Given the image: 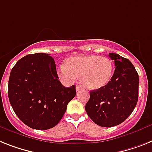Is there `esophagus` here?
Masks as SVG:
<instances>
[{"mask_svg":"<svg viewBox=\"0 0 152 152\" xmlns=\"http://www.w3.org/2000/svg\"><path fill=\"white\" fill-rule=\"evenodd\" d=\"M81 89H82V88H81V86H79V85H77V86H76V91H81Z\"/></svg>","mask_w":152,"mask_h":152,"instance_id":"obj_1","label":"esophagus"}]
</instances>
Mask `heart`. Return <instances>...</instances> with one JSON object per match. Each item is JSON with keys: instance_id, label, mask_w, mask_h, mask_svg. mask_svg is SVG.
<instances>
[{"instance_id": "heart-1", "label": "heart", "mask_w": 152, "mask_h": 152, "mask_svg": "<svg viewBox=\"0 0 152 152\" xmlns=\"http://www.w3.org/2000/svg\"><path fill=\"white\" fill-rule=\"evenodd\" d=\"M60 77L71 81L79 77L80 82L89 89L106 86L113 75V64L106 56L95 54L76 55L66 59L59 69Z\"/></svg>"}]
</instances>
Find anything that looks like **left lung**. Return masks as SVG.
Instances as JSON below:
<instances>
[{"instance_id": "1", "label": "left lung", "mask_w": 152, "mask_h": 152, "mask_svg": "<svg viewBox=\"0 0 152 152\" xmlns=\"http://www.w3.org/2000/svg\"><path fill=\"white\" fill-rule=\"evenodd\" d=\"M115 71L103 88L92 90L85 110L100 126L111 127L126 120L134 110L138 99L139 77L132 63L117 53H110Z\"/></svg>"}]
</instances>
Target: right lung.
I'll use <instances>...</instances> for the list:
<instances>
[{
	"label": "right lung",
	"instance_id": "add662e5",
	"mask_svg": "<svg viewBox=\"0 0 152 152\" xmlns=\"http://www.w3.org/2000/svg\"><path fill=\"white\" fill-rule=\"evenodd\" d=\"M50 54L25 56L11 69L8 98L14 112L27 126L48 130L60 122L68 102L76 95L75 85L64 87Z\"/></svg>",
	"mask_w": 152,
	"mask_h": 152
}]
</instances>
